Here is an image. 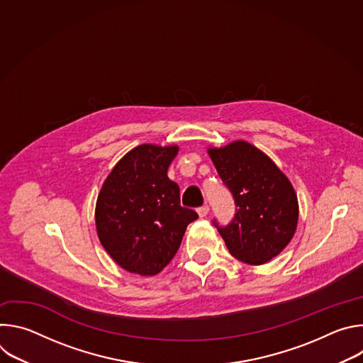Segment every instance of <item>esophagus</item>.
Instances as JSON below:
<instances>
[{"mask_svg": "<svg viewBox=\"0 0 363 363\" xmlns=\"http://www.w3.org/2000/svg\"><path fill=\"white\" fill-rule=\"evenodd\" d=\"M196 213H198V216L201 218H203V217H206V214L210 213V206L208 205H202V206H199V208L196 210Z\"/></svg>", "mask_w": 363, "mask_h": 363, "instance_id": "obj_1", "label": "esophagus"}]
</instances>
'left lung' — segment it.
Here are the masks:
<instances>
[{
  "mask_svg": "<svg viewBox=\"0 0 363 363\" xmlns=\"http://www.w3.org/2000/svg\"><path fill=\"white\" fill-rule=\"evenodd\" d=\"M208 153L237 206L228 225L213 221L228 251L247 264L270 262L296 233L298 203L293 185L264 152L245 140L210 147Z\"/></svg>",
  "mask_w": 363,
  "mask_h": 363,
  "instance_id": "8db88e82",
  "label": "left lung"
}]
</instances>
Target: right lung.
I'll list each match as a JSON object with an SVG mask.
<instances>
[{
    "instance_id": "right-lung-1",
    "label": "right lung",
    "mask_w": 363,
    "mask_h": 363,
    "mask_svg": "<svg viewBox=\"0 0 363 363\" xmlns=\"http://www.w3.org/2000/svg\"><path fill=\"white\" fill-rule=\"evenodd\" d=\"M178 146L139 145L115 165L99 192L96 230L113 260L126 272L155 276L177 254L189 223L179 186L167 175Z\"/></svg>"
}]
</instances>
